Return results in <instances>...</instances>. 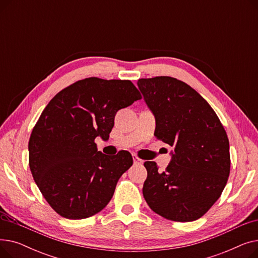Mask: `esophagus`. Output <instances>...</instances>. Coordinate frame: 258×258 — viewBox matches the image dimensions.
Segmentation results:
<instances>
[{"label":"esophagus","mask_w":258,"mask_h":258,"mask_svg":"<svg viewBox=\"0 0 258 258\" xmlns=\"http://www.w3.org/2000/svg\"><path fill=\"white\" fill-rule=\"evenodd\" d=\"M133 160H134V164H142V160L139 159L136 155H133Z\"/></svg>","instance_id":"obj_1"}]
</instances>
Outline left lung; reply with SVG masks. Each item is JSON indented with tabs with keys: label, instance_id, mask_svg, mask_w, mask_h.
Listing matches in <instances>:
<instances>
[{
	"label": "left lung",
	"instance_id": "8db88e82",
	"mask_svg": "<svg viewBox=\"0 0 258 258\" xmlns=\"http://www.w3.org/2000/svg\"><path fill=\"white\" fill-rule=\"evenodd\" d=\"M138 88L156 118L155 136L173 147L166 170L154 161L144 166L143 197L157 214L192 222L221 197L230 172L229 140L212 107L181 80L141 78Z\"/></svg>",
	"mask_w": 258,
	"mask_h": 258
}]
</instances>
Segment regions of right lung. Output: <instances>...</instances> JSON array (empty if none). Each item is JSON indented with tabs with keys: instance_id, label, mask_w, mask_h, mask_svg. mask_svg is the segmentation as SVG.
Wrapping results in <instances>:
<instances>
[{
	"instance_id": "right-lung-1",
	"label": "right lung",
	"mask_w": 258,
	"mask_h": 258,
	"mask_svg": "<svg viewBox=\"0 0 258 258\" xmlns=\"http://www.w3.org/2000/svg\"><path fill=\"white\" fill-rule=\"evenodd\" d=\"M141 98L130 80L90 77L54 96L32 130L28 150L32 177L62 218L83 220L101 211L133 157H107L95 139L106 141L116 113Z\"/></svg>"
}]
</instances>
